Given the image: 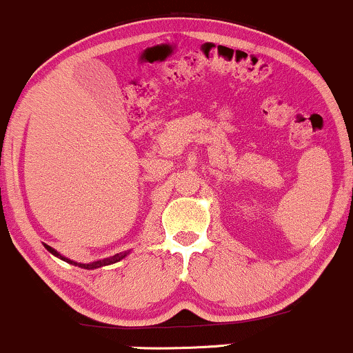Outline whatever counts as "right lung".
<instances>
[{
	"label": "right lung",
	"mask_w": 353,
	"mask_h": 353,
	"mask_svg": "<svg viewBox=\"0 0 353 353\" xmlns=\"http://www.w3.org/2000/svg\"><path fill=\"white\" fill-rule=\"evenodd\" d=\"M46 246V244H44ZM48 248V251H51L52 254H56V256H59L61 259H64V261H68V263H70V264H76V266H81V268H84V269H97V268H102V266H107V264H114V263H117V261H120V259H123L127 256V252H120V254H115V256H112V258H109V259H102V261H95V263H90V264H79V263H74V261H70V259H65V258H62V256L59 254V252H56L52 250V248H49V246H46Z\"/></svg>",
	"instance_id": "right-lung-1"
}]
</instances>
